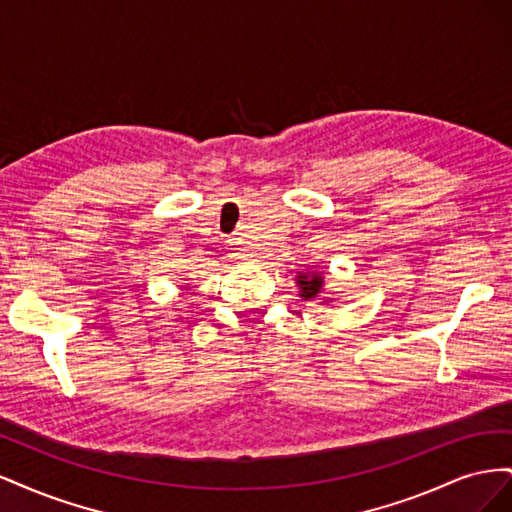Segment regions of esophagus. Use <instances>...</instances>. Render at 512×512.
I'll return each mask as SVG.
<instances>
[{
	"label": "esophagus",
	"mask_w": 512,
	"mask_h": 512,
	"mask_svg": "<svg viewBox=\"0 0 512 512\" xmlns=\"http://www.w3.org/2000/svg\"><path fill=\"white\" fill-rule=\"evenodd\" d=\"M228 250L232 258H245V250H243V243L239 239H230L228 241Z\"/></svg>",
	"instance_id": "34e87169"
}]
</instances>
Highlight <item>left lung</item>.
<instances>
[{
  "label": "left lung",
  "mask_w": 512,
  "mask_h": 512,
  "mask_svg": "<svg viewBox=\"0 0 512 512\" xmlns=\"http://www.w3.org/2000/svg\"><path fill=\"white\" fill-rule=\"evenodd\" d=\"M294 284H297L299 297L303 301H316V299H322L320 303H333L335 301L331 297H322V294H324V275L320 271H299Z\"/></svg>",
  "instance_id": "obj_1"
}]
</instances>
